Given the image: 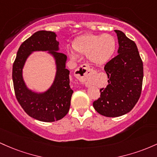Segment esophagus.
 <instances>
[{
  "label": "esophagus",
  "mask_w": 157,
  "mask_h": 157,
  "mask_svg": "<svg viewBox=\"0 0 157 157\" xmlns=\"http://www.w3.org/2000/svg\"><path fill=\"white\" fill-rule=\"evenodd\" d=\"M95 72L87 64H82L75 70V77L81 82H86L94 75Z\"/></svg>",
  "instance_id": "esophagus-1"
}]
</instances>
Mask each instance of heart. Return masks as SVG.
Listing matches in <instances>:
<instances>
[{
  "mask_svg": "<svg viewBox=\"0 0 157 157\" xmlns=\"http://www.w3.org/2000/svg\"><path fill=\"white\" fill-rule=\"evenodd\" d=\"M73 47L78 53L87 55L93 64L103 65L115 53L117 41L110 34H87L75 39ZM69 54L72 59H75L73 52L70 51Z\"/></svg>",
  "mask_w": 157,
  "mask_h": 157,
  "instance_id": "heart-1",
  "label": "heart"
}]
</instances>
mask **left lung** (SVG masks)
Masks as SVG:
<instances>
[{
    "label": "left lung",
    "instance_id": "1",
    "mask_svg": "<svg viewBox=\"0 0 157 157\" xmlns=\"http://www.w3.org/2000/svg\"><path fill=\"white\" fill-rule=\"evenodd\" d=\"M118 37V55L105 66L108 84L100 89V97L93 101L98 113L107 117H118L130 112L142 92L143 63L136 44L124 33L115 30Z\"/></svg>",
    "mask_w": 157,
    "mask_h": 157
}]
</instances>
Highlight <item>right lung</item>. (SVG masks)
Wrapping results in <instances>:
<instances>
[{"label":"right lung","mask_w":157,"mask_h":157,"mask_svg":"<svg viewBox=\"0 0 157 157\" xmlns=\"http://www.w3.org/2000/svg\"><path fill=\"white\" fill-rule=\"evenodd\" d=\"M59 45L55 33L36 32L20 46L12 66V81L17 101L29 117L45 122L60 120L67 114L73 93L70 87V71L66 69L67 56L58 52ZM36 51H48L56 61L55 80L44 93L29 90L22 78V68L26 59Z\"/></svg>","instance_id":"obj_1"}]
</instances>
